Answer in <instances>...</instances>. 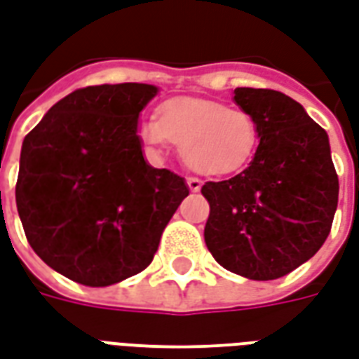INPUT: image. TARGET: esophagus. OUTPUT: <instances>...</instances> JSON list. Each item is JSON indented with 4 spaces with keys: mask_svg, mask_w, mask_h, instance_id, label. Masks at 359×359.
I'll list each match as a JSON object with an SVG mask.
<instances>
[{
    "mask_svg": "<svg viewBox=\"0 0 359 359\" xmlns=\"http://www.w3.org/2000/svg\"><path fill=\"white\" fill-rule=\"evenodd\" d=\"M187 184H188V188L192 190V192H198L203 182H201V179H198V177H188Z\"/></svg>",
    "mask_w": 359,
    "mask_h": 359,
    "instance_id": "34e87169",
    "label": "esophagus"
}]
</instances>
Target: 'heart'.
<instances>
[{
  "instance_id": "heart-1",
  "label": "heart",
  "mask_w": 359,
  "mask_h": 359,
  "mask_svg": "<svg viewBox=\"0 0 359 359\" xmlns=\"http://www.w3.org/2000/svg\"><path fill=\"white\" fill-rule=\"evenodd\" d=\"M137 135L146 148L180 144L188 167L209 175L233 172L249 163L259 144V127L249 112L217 100L179 97L165 100L154 118H142Z\"/></svg>"
}]
</instances>
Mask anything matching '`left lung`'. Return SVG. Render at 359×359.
Segmentation results:
<instances>
[{
    "label": "left lung",
    "mask_w": 359,
    "mask_h": 359,
    "mask_svg": "<svg viewBox=\"0 0 359 359\" xmlns=\"http://www.w3.org/2000/svg\"><path fill=\"white\" fill-rule=\"evenodd\" d=\"M233 100L255 118L253 161L232 179L201 187L209 201L205 243L215 261L249 280H278L327 240L339 177L327 133L287 95L238 87Z\"/></svg>",
    "instance_id": "8db88e82"
}]
</instances>
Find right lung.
<instances>
[{
  "label": "right lung",
  "instance_id": "right-lung-1",
  "mask_svg": "<svg viewBox=\"0 0 359 359\" xmlns=\"http://www.w3.org/2000/svg\"><path fill=\"white\" fill-rule=\"evenodd\" d=\"M146 83L93 85L58 100L22 142L17 209L39 259L68 280L106 287L142 272L187 182L142 156Z\"/></svg>",
  "mask_w": 359,
  "mask_h": 359
}]
</instances>
